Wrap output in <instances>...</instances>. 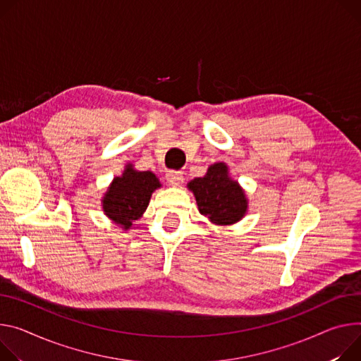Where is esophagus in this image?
<instances>
[{
	"label": "esophagus",
	"mask_w": 361,
	"mask_h": 361,
	"mask_svg": "<svg viewBox=\"0 0 361 361\" xmlns=\"http://www.w3.org/2000/svg\"><path fill=\"white\" fill-rule=\"evenodd\" d=\"M166 178H167V181H169L171 185H174V187L181 185L183 181H184L183 173H180V171H167Z\"/></svg>",
	"instance_id": "obj_1"
}]
</instances>
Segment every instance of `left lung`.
<instances>
[{"mask_svg": "<svg viewBox=\"0 0 361 361\" xmlns=\"http://www.w3.org/2000/svg\"><path fill=\"white\" fill-rule=\"evenodd\" d=\"M187 187L194 194L199 212L213 224H233L247 212L246 194L239 183L228 176L224 162L213 164L204 177L191 180Z\"/></svg>", "mask_w": 361, "mask_h": 361, "instance_id": "1", "label": "left lung"}]
</instances>
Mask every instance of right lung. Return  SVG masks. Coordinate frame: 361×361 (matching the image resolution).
Returning <instances> with one entry per match:
<instances>
[{"label": "right lung", "instance_id": "1", "mask_svg": "<svg viewBox=\"0 0 361 361\" xmlns=\"http://www.w3.org/2000/svg\"><path fill=\"white\" fill-rule=\"evenodd\" d=\"M161 187L151 171H138L128 164L121 177H115L102 199L104 213L123 231L133 226L147 210L152 192Z\"/></svg>", "mask_w": 361, "mask_h": 361}]
</instances>
